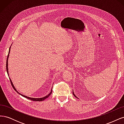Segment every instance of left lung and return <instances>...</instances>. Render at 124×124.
I'll return each mask as SVG.
<instances>
[{
  "label": "left lung",
  "mask_w": 124,
  "mask_h": 124,
  "mask_svg": "<svg viewBox=\"0 0 124 124\" xmlns=\"http://www.w3.org/2000/svg\"><path fill=\"white\" fill-rule=\"evenodd\" d=\"M73 95H74V96L75 97H77V96H76V95H74V93H73ZM77 98H78V97H77Z\"/></svg>",
  "instance_id": "obj_1"
}]
</instances>
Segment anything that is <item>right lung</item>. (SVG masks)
<instances>
[{
    "label": "right lung",
    "instance_id": "right-lung-1",
    "mask_svg": "<svg viewBox=\"0 0 124 124\" xmlns=\"http://www.w3.org/2000/svg\"><path fill=\"white\" fill-rule=\"evenodd\" d=\"M10 47H11V46L10 47V48H9V53H8V56H7V62H6V69H7V73H8V76H9V74H8V57H9V53H10ZM10 82H11V85H12V87H13V89H14L15 90V91H16V92H17L18 93H19V94H20V95H21V96H23L24 97H25V98H27V99H29L31 100H32V101H43L44 99H46V98H48V97L50 96V95L52 93V88L51 92H50V93L49 94H48V95L46 96V97H42V98H31V97H27V96H25V95H22V94H21V93H18V92L16 91V88L14 87V85H13V83H12V81H11V80L10 78Z\"/></svg>",
    "mask_w": 124,
    "mask_h": 124
}]
</instances>
